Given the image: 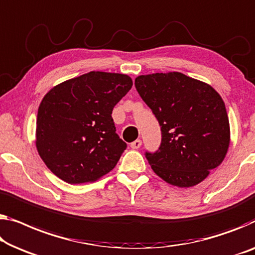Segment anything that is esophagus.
<instances>
[{"label":"esophagus","mask_w":255,"mask_h":255,"mask_svg":"<svg viewBox=\"0 0 255 255\" xmlns=\"http://www.w3.org/2000/svg\"><path fill=\"white\" fill-rule=\"evenodd\" d=\"M140 145H142V140L140 139H136V140H134V142L130 143L131 149H139Z\"/></svg>","instance_id":"1"}]
</instances>
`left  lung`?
I'll list each match as a JSON object with an SVG mask.
<instances>
[{
    "mask_svg": "<svg viewBox=\"0 0 255 255\" xmlns=\"http://www.w3.org/2000/svg\"><path fill=\"white\" fill-rule=\"evenodd\" d=\"M139 96L161 127V144L146 152L151 168L167 183L190 188L222 164L230 144L225 102L212 86L180 72L139 75Z\"/></svg>",
    "mask_w": 255,
    "mask_h": 255,
    "instance_id": "1",
    "label": "left lung"
}]
</instances>
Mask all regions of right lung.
<instances>
[{
  "label": "right lung",
  "instance_id": "obj_1",
  "mask_svg": "<svg viewBox=\"0 0 255 255\" xmlns=\"http://www.w3.org/2000/svg\"><path fill=\"white\" fill-rule=\"evenodd\" d=\"M127 74L91 71L45 94L35 144L41 159L70 184L97 181L115 168L127 144L116 132L113 108L130 90Z\"/></svg>",
  "mask_w": 255,
  "mask_h": 255
}]
</instances>
